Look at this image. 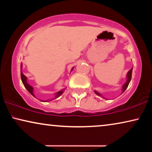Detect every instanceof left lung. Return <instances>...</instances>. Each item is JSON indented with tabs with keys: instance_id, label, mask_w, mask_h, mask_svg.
Masks as SVG:
<instances>
[{
	"instance_id": "8db88e82",
	"label": "left lung",
	"mask_w": 152,
	"mask_h": 152,
	"mask_svg": "<svg viewBox=\"0 0 152 152\" xmlns=\"http://www.w3.org/2000/svg\"><path fill=\"white\" fill-rule=\"evenodd\" d=\"M132 68L129 70L127 75H126V77H127V80H126V82L123 85V86H122V91H123V92L126 90V88H127L128 86H129V84L130 81H131V80H132ZM95 93L98 95H100V94H99V93H97L96 91H95Z\"/></svg>"
}]
</instances>
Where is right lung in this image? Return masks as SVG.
Masks as SVG:
<instances>
[{
	"label": "right lung",
	"instance_id": "obj_1",
	"mask_svg": "<svg viewBox=\"0 0 152 152\" xmlns=\"http://www.w3.org/2000/svg\"><path fill=\"white\" fill-rule=\"evenodd\" d=\"M20 67H22V65L20 66ZM20 77H21L22 82H23V84L24 86L26 87V88L28 91V92L30 93V94H32L33 96H34V94H33V88H32V86H30V85H29L28 83H27V78H26V77L22 73L21 71H20ZM62 93H63V91H59V92H58L57 93V95H56L55 98H57V97H59L60 95L62 94Z\"/></svg>",
	"mask_w": 152,
	"mask_h": 152
}]
</instances>
